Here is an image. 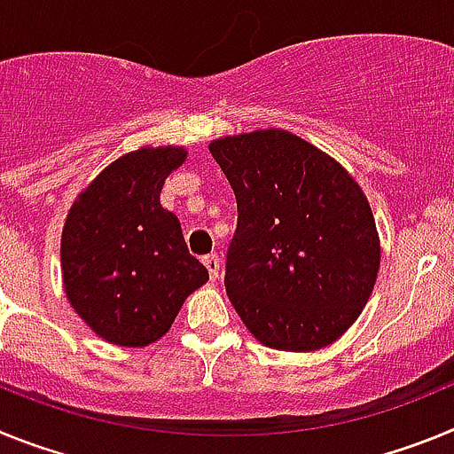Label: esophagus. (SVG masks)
<instances>
[{
  "label": "esophagus",
  "mask_w": 454,
  "mask_h": 454,
  "mask_svg": "<svg viewBox=\"0 0 454 454\" xmlns=\"http://www.w3.org/2000/svg\"><path fill=\"white\" fill-rule=\"evenodd\" d=\"M202 263H204V266H207V270H208V275H211V279H218V275H220V259H218V254H207L202 259Z\"/></svg>",
  "instance_id": "obj_1"
}]
</instances>
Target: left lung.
Here are the masks:
<instances>
[{"instance_id": "obj_1", "label": "left lung", "mask_w": 454, "mask_h": 454, "mask_svg": "<svg viewBox=\"0 0 454 454\" xmlns=\"http://www.w3.org/2000/svg\"><path fill=\"white\" fill-rule=\"evenodd\" d=\"M239 207L224 286L263 346L311 352L359 318L380 270L371 204L340 163L291 131L208 145Z\"/></svg>"}]
</instances>
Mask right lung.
Masks as SVG:
<instances>
[{
  "mask_svg": "<svg viewBox=\"0 0 454 454\" xmlns=\"http://www.w3.org/2000/svg\"><path fill=\"white\" fill-rule=\"evenodd\" d=\"M184 147H140L99 172L72 204L61 239L63 286L98 336L124 348L161 339L184 300L208 279L188 252L161 188Z\"/></svg>",
  "mask_w": 454,
  "mask_h": 454,
  "instance_id": "add662e5",
  "label": "right lung"
}]
</instances>
